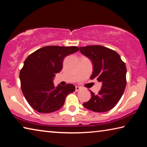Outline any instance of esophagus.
Segmentation results:
<instances>
[{
  "instance_id": "1",
  "label": "esophagus",
  "mask_w": 147,
  "mask_h": 147,
  "mask_svg": "<svg viewBox=\"0 0 147 147\" xmlns=\"http://www.w3.org/2000/svg\"><path fill=\"white\" fill-rule=\"evenodd\" d=\"M80 89H81V88H80V87H78V86H76L75 87V91L78 92V91H79L80 90Z\"/></svg>"
}]
</instances>
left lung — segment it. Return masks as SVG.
Listing matches in <instances>:
<instances>
[{"mask_svg":"<svg viewBox=\"0 0 147 147\" xmlns=\"http://www.w3.org/2000/svg\"><path fill=\"white\" fill-rule=\"evenodd\" d=\"M80 51L91 59L93 72L91 79L102 83L100 91L94 94L84 106L94 112H106L115 107L120 100L126 86V67L119 54L101 45L80 47Z\"/></svg>","mask_w":147,"mask_h":147,"instance_id":"1","label":"left lung"}]
</instances>
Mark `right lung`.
I'll list each match as a JSON object with an SVG mask.
<instances>
[{"mask_svg":"<svg viewBox=\"0 0 147 147\" xmlns=\"http://www.w3.org/2000/svg\"><path fill=\"white\" fill-rule=\"evenodd\" d=\"M78 51V47L74 46H47L27 57L19 78L24 97L35 110L45 113L58 110L67 95L75 91L71 84L56 87L53 80L62 69L65 57Z\"/></svg>","mask_w":147,"mask_h":147,"instance_id":"right-lung-1","label":"right lung"}]
</instances>
